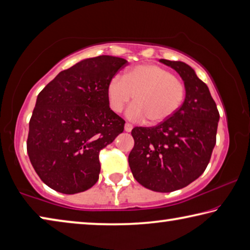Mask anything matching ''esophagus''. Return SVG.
Returning <instances> with one entry per match:
<instances>
[{"mask_svg":"<svg viewBox=\"0 0 250 250\" xmlns=\"http://www.w3.org/2000/svg\"><path fill=\"white\" fill-rule=\"evenodd\" d=\"M132 128H133V125H131V124H125V130L126 131V132H131V130H132Z\"/></svg>","mask_w":250,"mask_h":250,"instance_id":"esophagus-1","label":"esophagus"}]
</instances>
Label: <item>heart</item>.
I'll return each mask as SVG.
<instances>
[{
  "instance_id": "obj_1",
  "label": "heart",
  "mask_w": 250,
  "mask_h": 250,
  "mask_svg": "<svg viewBox=\"0 0 250 250\" xmlns=\"http://www.w3.org/2000/svg\"><path fill=\"white\" fill-rule=\"evenodd\" d=\"M133 97L134 104L128 109L132 120L147 118L150 124L167 120L181 107L185 97L183 83L170 70L153 64L134 66L122 78L117 76L107 86L109 107L121 112Z\"/></svg>"
}]
</instances>
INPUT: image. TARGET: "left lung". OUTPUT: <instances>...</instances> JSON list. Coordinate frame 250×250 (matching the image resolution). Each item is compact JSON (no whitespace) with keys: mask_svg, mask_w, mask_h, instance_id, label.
Returning a JSON list of instances; mask_svg holds the SVG:
<instances>
[{"mask_svg":"<svg viewBox=\"0 0 250 250\" xmlns=\"http://www.w3.org/2000/svg\"><path fill=\"white\" fill-rule=\"evenodd\" d=\"M184 82L185 99L177 111L158 125L135 126L129 154L133 177L154 192L183 188L200 177L216 145L219 112L208 87L183 62L160 59Z\"/></svg>","mask_w":250,"mask_h":250,"instance_id":"left-lung-1","label":"left lung"}]
</instances>
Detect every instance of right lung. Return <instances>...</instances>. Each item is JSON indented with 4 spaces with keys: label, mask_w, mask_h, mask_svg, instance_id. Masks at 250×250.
I'll return each mask as SVG.
<instances>
[{
    "label": "right lung",
    "mask_w": 250,
    "mask_h": 250,
    "mask_svg": "<svg viewBox=\"0 0 250 250\" xmlns=\"http://www.w3.org/2000/svg\"><path fill=\"white\" fill-rule=\"evenodd\" d=\"M125 59L87 58L62 70L37 96L27 153L37 175L62 194L87 191L99 179V152L124 132L107 99L110 80Z\"/></svg>",
    "instance_id": "add662e5"
}]
</instances>
